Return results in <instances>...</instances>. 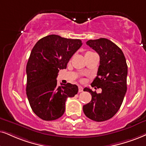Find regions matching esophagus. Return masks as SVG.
<instances>
[{"instance_id": "34e87169", "label": "esophagus", "mask_w": 146, "mask_h": 146, "mask_svg": "<svg viewBox=\"0 0 146 146\" xmlns=\"http://www.w3.org/2000/svg\"><path fill=\"white\" fill-rule=\"evenodd\" d=\"M79 92H82L84 90V88H83L82 86H79Z\"/></svg>"}]
</instances>
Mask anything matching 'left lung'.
<instances>
[{"instance_id":"1","label":"left lung","mask_w":146,"mask_h":146,"mask_svg":"<svg viewBox=\"0 0 146 146\" xmlns=\"http://www.w3.org/2000/svg\"><path fill=\"white\" fill-rule=\"evenodd\" d=\"M86 44L100 56L97 76L91 86L101 88L102 92L85 88L84 92L91 94L92 100L83 106V110L88 118L101 122L111 119L122 104L127 92V64L123 51L110 40L100 38Z\"/></svg>"}]
</instances>
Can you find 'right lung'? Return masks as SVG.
Wrapping results in <instances>:
<instances>
[{
  "mask_svg": "<svg viewBox=\"0 0 146 146\" xmlns=\"http://www.w3.org/2000/svg\"><path fill=\"white\" fill-rule=\"evenodd\" d=\"M82 40L49 35L37 42L26 66V94L33 112L44 121L62 117L67 98L75 96L78 87L70 83L57 86L59 70L82 46Z\"/></svg>",
  "mask_w": 146,
  "mask_h": 146,
  "instance_id": "add662e5",
  "label": "right lung"
}]
</instances>
